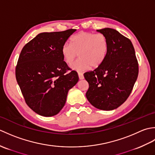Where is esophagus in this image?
<instances>
[{"label":"esophagus","instance_id":"obj_1","mask_svg":"<svg viewBox=\"0 0 155 155\" xmlns=\"http://www.w3.org/2000/svg\"><path fill=\"white\" fill-rule=\"evenodd\" d=\"M78 77H79V79L80 80H83V78H84L83 74L82 73V72H78Z\"/></svg>","mask_w":155,"mask_h":155}]
</instances>
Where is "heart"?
<instances>
[{"mask_svg": "<svg viewBox=\"0 0 155 155\" xmlns=\"http://www.w3.org/2000/svg\"><path fill=\"white\" fill-rule=\"evenodd\" d=\"M108 52V41L103 34L80 32L71 38V45L65 43L61 48L64 61L71 64L78 54L80 58L71 68L83 72L91 67L97 68L103 63Z\"/></svg>", "mask_w": 155, "mask_h": 155, "instance_id": "obj_1", "label": "heart"}]
</instances>
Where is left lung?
<instances>
[{
	"mask_svg": "<svg viewBox=\"0 0 155 155\" xmlns=\"http://www.w3.org/2000/svg\"><path fill=\"white\" fill-rule=\"evenodd\" d=\"M106 36L108 52L103 63L84 74L89 87L86 97L95 108L111 110L129 97L139 74V64L130 39L113 28L97 30Z\"/></svg>",
	"mask_w": 155,
	"mask_h": 155,
	"instance_id": "8db88e82",
	"label": "left lung"
}]
</instances>
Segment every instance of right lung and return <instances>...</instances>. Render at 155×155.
I'll use <instances>...</instances> for the list:
<instances>
[{
	"mask_svg": "<svg viewBox=\"0 0 155 155\" xmlns=\"http://www.w3.org/2000/svg\"><path fill=\"white\" fill-rule=\"evenodd\" d=\"M76 29L42 32L25 45L15 74L26 103L43 117L57 114L78 76L64 61L61 48Z\"/></svg>",
	"mask_w": 155,
	"mask_h": 155,
	"instance_id": "right-lung-1",
	"label": "right lung"
}]
</instances>
